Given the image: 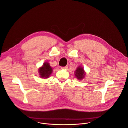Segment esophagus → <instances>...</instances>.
<instances>
[{
    "label": "esophagus",
    "instance_id": "obj_1",
    "mask_svg": "<svg viewBox=\"0 0 128 128\" xmlns=\"http://www.w3.org/2000/svg\"><path fill=\"white\" fill-rule=\"evenodd\" d=\"M61 68L62 69H67L68 68V66H64V67H61Z\"/></svg>",
    "mask_w": 128,
    "mask_h": 128
}]
</instances>
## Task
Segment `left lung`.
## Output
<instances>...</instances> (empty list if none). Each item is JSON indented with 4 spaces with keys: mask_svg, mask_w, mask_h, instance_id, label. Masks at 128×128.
<instances>
[{
    "mask_svg": "<svg viewBox=\"0 0 128 128\" xmlns=\"http://www.w3.org/2000/svg\"><path fill=\"white\" fill-rule=\"evenodd\" d=\"M85 74H85L84 70L82 67H78L74 72L76 77V78L79 80H81L83 79Z\"/></svg>",
    "mask_w": 128,
    "mask_h": 128,
    "instance_id": "8db88e82",
    "label": "left lung"
}]
</instances>
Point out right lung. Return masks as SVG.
<instances>
[{
    "instance_id": "obj_1",
    "label": "right lung",
    "mask_w": 128,
    "mask_h": 128,
    "mask_svg": "<svg viewBox=\"0 0 128 128\" xmlns=\"http://www.w3.org/2000/svg\"><path fill=\"white\" fill-rule=\"evenodd\" d=\"M52 68L48 63L45 62L43 64L42 67L40 68L39 74L42 78H47L52 73Z\"/></svg>"
}]
</instances>
